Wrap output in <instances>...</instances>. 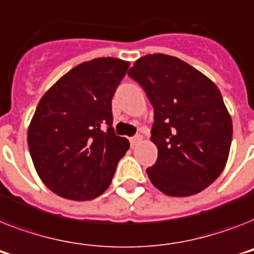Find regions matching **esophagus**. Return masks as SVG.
I'll return each mask as SVG.
<instances>
[{"instance_id": "1", "label": "esophagus", "mask_w": 254, "mask_h": 254, "mask_svg": "<svg viewBox=\"0 0 254 254\" xmlns=\"http://www.w3.org/2000/svg\"><path fill=\"white\" fill-rule=\"evenodd\" d=\"M142 142V135H135V137H131L130 138V145L131 147H134V146L139 145Z\"/></svg>"}]
</instances>
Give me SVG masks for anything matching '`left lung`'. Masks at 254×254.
Instances as JSON below:
<instances>
[{
    "label": "left lung",
    "mask_w": 254,
    "mask_h": 254,
    "mask_svg": "<svg viewBox=\"0 0 254 254\" xmlns=\"http://www.w3.org/2000/svg\"><path fill=\"white\" fill-rule=\"evenodd\" d=\"M127 75L154 107L151 141L158 159L146 172L171 197H188L223 172L232 141V120L219 88L205 74L174 56H143Z\"/></svg>",
    "instance_id": "8db88e82"
}]
</instances>
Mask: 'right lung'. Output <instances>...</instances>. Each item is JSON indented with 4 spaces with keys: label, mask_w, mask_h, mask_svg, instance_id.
<instances>
[{
    "label": "right lung",
    "mask_w": 254,
    "mask_h": 254,
    "mask_svg": "<svg viewBox=\"0 0 254 254\" xmlns=\"http://www.w3.org/2000/svg\"><path fill=\"white\" fill-rule=\"evenodd\" d=\"M129 65L113 57L82 63L40 99L27 142L39 177L60 197L87 201L108 189L129 148L112 127V96Z\"/></svg>",
    "instance_id": "obj_1"
}]
</instances>
